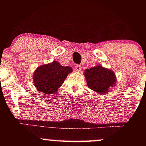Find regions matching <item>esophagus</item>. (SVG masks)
<instances>
[{
  "label": "esophagus",
  "instance_id": "1",
  "mask_svg": "<svg viewBox=\"0 0 146 146\" xmlns=\"http://www.w3.org/2000/svg\"><path fill=\"white\" fill-rule=\"evenodd\" d=\"M75 70L77 72H80L82 70L81 66H80V65H76V66H75Z\"/></svg>",
  "mask_w": 146,
  "mask_h": 146
}]
</instances>
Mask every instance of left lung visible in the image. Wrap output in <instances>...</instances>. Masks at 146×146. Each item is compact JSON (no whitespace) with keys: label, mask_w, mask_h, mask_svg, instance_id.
I'll use <instances>...</instances> for the list:
<instances>
[{"label":"left lung","mask_w":146,"mask_h":146,"mask_svg":"<svg viewBox=\"0 0 146 146\" xmlns=\"http://www.w3.org/2000/svg\"><path fill=\"white\" fill-rule=\"evenodd\" d=\"M87 86L98 94L109 93V89L116 86L117 77L113 71L101 65L86 69L84 73Z\"/></svg>","instance_id":"8db88e82"}]
</instances>
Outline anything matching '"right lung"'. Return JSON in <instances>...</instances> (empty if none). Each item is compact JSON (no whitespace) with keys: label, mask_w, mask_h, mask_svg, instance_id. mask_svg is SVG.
<instances>
[{"label":"right lung","mask_w":146,"mask_h":146,"mask_svg":"<svg viewBox=\"0 0 146 146\" xmlns=\"http://www.w3.org/2000/svg\"><path fill=\"white\" fill-rule=\"evenodd\" d=\"M73 71L70 66H63L57 61L41 65L33 75L34 86L40 93L53 94L58 91L67 75Z\"/></svg>","instance_id":"right-lung-1"}]
</instances>
